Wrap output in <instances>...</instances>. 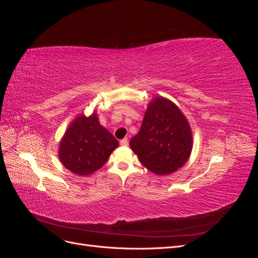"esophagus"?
Segmentation results:
<instances>
[{"label": "esophagus", "mask_w": 258, "mask_h": 258, "mask_svg": "<svg viewBox=\"0 0 258 258\" xmlns=\"http://www.w3.org/2000/svg\"><path fill=\"white\" fill-rule=\"evenodd\" d=\"M128 144H129V142H128V139L126 138V139H122L121 141H120V145L121 146H128Z\"/></svg>", "instance_id": "34e87169"}]
</instances>
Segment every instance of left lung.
Masks as SVG:
<instances>
[{
    "mask_svg": "<svg viewBox=\"0 0 258 258\" xmlns=\"http://www.w3.org/2000/svg\"><path fill=\"white\" fill-rule=\"evenodd\" d=\"M129 144L145 168L157 175H167L188 160L192 134L178 106L159 96L148 103L141 129Z\"/></svg>",
    "mask_w": 258,
    "mask_h": 258,
    "instance_id": "1",
    "label": "left lung"
}]
</instances>
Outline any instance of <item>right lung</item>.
Returning a JSON list of instances; mask_svg holds the SVG:
<instances>
[{
	"label": "right lung",
	"instance_id": "obj_1",
	"mask_svg": "<svg viewBox=\"0 0 258 258\" xmlns=\"http://www.w3.org/2000/svg\"><path fill=\"white\" fill-rule=\"evenodd\" d=\"M119 143L99 121L95 111L81 114L70 123L59 143L58 156L63 167L74 174L87 176L96 172Z\"/></svg>",
	"mask_w": 258,
	"mask_h": 258
}]
</instances>
